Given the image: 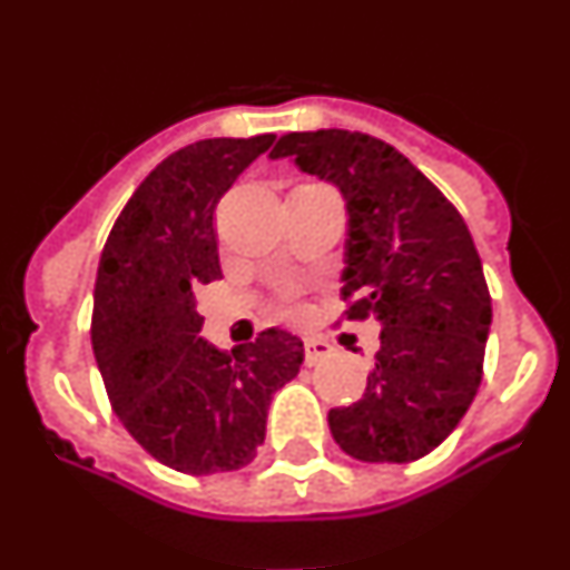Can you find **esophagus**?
<instances>
[{
	"label": "esophagus",
	"instance_id": "34e87169",
	"mask_svg": "<svg viewBox=\"0 0 570 570\" xmlns=\"http://www.w3.org/2000/svg\"><path fill=\"white\" fill-rule=\"evenodd\" d=\"M331 354H334V347L322 340V336H308L305 340V365H316V362L328 360Z\"/></svg>",
	"mask_w": 570,
	"mask_h": 570
}]
</instances>
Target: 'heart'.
<instances>
[{
    "label": "heart",
    "mask_w": 570,
    "mask_h": 570,
    "mask_svg": "<svg viewBox=\"0 0 570 570\" xmlns=\"http://www.w3.org/2000/svg\"><path fill=\"white\" fill-rule=\"evenodd\" d=\"M296 308H299V305H296V291H288V294H285V311H288V314H294Z\"/></svg>",
    "instance_id": "b5f03b06"
}]
</instances>
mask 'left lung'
<instances>
[{
  "instance_id": "obj_1",
  "label": "left lung",
  "mask_w": 570,
  "mask_h": 570,
  "mask_svg": "<svg viewBox=\"0 0 570 570\" xmlns=\"http://www.w3.org/2000/svg\"><path fill=\"white\" fill-rule=\"evenodd\" d=\"M274 159L336 185L347 210V320L380 322L365 394L331 407L336 445L362 462L431 454L482 382L491 294L460 210L394 145L360 130L285 134Z\"/></svg>"
}]
</instances>
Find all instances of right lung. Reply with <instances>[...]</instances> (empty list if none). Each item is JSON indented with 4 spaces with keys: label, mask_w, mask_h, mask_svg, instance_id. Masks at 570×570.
<instances>
[{
    "label": "right lung",
    "mask_w": 570,
    "mask_h": 570,
    "mask_svg": "<svg viewBox=\"0 0 570 570\" xmlns=\"http://www.w3.org/2000/svg\"><path fill=\"white\" fill-rule=\"evenodd\" d=\"M203 139L156 165L114 223L90 342L116 416L154 460L205 476L239 471L265 442L274 394L299 374V336L268 328L225 354L199 336L194 291L219 279L214 210L274 145Z\"/></svg>",
    "instance_id": "obj_1"
}]
</instances>
